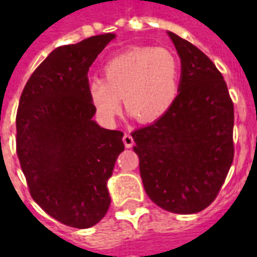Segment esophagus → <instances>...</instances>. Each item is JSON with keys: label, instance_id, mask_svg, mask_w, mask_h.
I'll return each instance as SVG.
<instances>
[{"label": "esophagus", "instance_id": "1", "mask_svg": "<svg viewBox=\"0 0 257 257\" xmlns=\"http://www.w3.org/2000/svg\"><path fill=\"white\" fill-rule=\"evenodd\" d=\"M122 142H123V145H125V147H132L134 146V139H132V136L129 134H125L123 135V138H122Z\"/></svg>", "mask_w": 257, "mask_h": 257}]
</instances>
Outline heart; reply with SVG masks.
Masks as SVG:
<instances>
[{
    "label": "heart",
    "mask_w": 257,
    "mask_h": 257,
    "mask_svg": "<svg viewBox=\"0 0 257 257\" xmlns=\"http://www.w3.org/2000/svg\"><path fill=\"white\" fill-rule=\"evenodd\" d=\"M103 79L88 85L90 103L104 122H112L123 104L139 122L164 117L176 100L180 85L178 59L164 48L139 47L108 59Z\"/></svg>",
    "instance_id": "obj_1"
}]
</instances>
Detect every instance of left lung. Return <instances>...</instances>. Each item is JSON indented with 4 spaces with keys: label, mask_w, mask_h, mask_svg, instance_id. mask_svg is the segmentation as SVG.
Masks as SVG:
<instances>
[{
    "label": "left lung",
    "mask_w": 257,
    "mask_h": 257,
    "mask_svg": "<svg viewBox=\"0 0 257 257\" xmlns=\"http://www.w3.org/2000/svg\"><path fill=\"white\" fill-rule=\"evenodd\" d=\"M182 62L179 95L156 122L132 132L150 199L180 215L209 206L234 160V104L221 73L202 51L168 33Z\"/></svg>",
    "instance_id": "8db88e82"
}]
</instances>
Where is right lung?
<instances>
[{"instance_id": "right-lung-1", "label": "right lung", "mask_w": 257, "mask_h": 257, "mask_svg": "<svg viewBox=\"0 0 257 257\" xmlns=\"http://www.w3.org/2000/svg\"><path fill=\"white\" fill-rule=\"evenodd\" d=\"M115 38L100 34L49 53L31 74L16 114V153L31 197L66 226L88 228L110 206L107 180L123 151L121 131L92 119L88 71Z\"/></svg>"}]
</instances>
